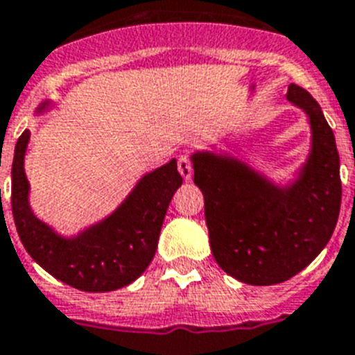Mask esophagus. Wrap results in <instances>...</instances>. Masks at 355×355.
<instances>
[{"label":"esophagus","instance_id":"obj_1","mask_svg":"<svg viewBox=\"0 0 355 355\" xmlns=\"http://www.w3.org/2000/svg\"><path fill=\"white\" fill-rule=\"evenodd\" d=\"M178 171L183 175L184 181L192 180V163H190V157L187 154L180 156V159H178Z\"/></svg>","mask_w":355,"mask_h":355}]
</instances>
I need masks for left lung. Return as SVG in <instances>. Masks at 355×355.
Wrapping results in <instances>:
<instances>
[{
	"instance_id": "1",
	"label": "left lung",
	"mask_w": 355,
	"mask_h": 355,
	"mask_svg": "<svg viewBox=\"0 0 355 355\" xmlns=\"http://www.w3.org/2000/svg\"><path fill=\"white\" fill-rule=\"evenodd\" d=\"M285 99L306 114L310 125L309 156L288 183H276L227 152L190 156L214 259L247 285H277L300 274L327 247L339 218L341 178L332 128L304 89L292 83Z\"/></svg>"
}]
</instances>
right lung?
<instances>
[{
    "label": "right lung",
    "mask_w": 355,
    "mask_h": 355,
    "mask_svg": "<svg viewBox=\"0 0 355 355\" xmlns=\"http://www.w3.org/2000/svg\"><path fill=\"white\" fill-rule=\"evenodd\" d=\"M51 107L46 99L34 114L41 116ZM28 141L26 128L17 139L12 161V216L25 250L51 276L83 292H112L130 285L150 265L166 209L183 183L175 159L143 174L107 218L74 236H63L41 221L31 207L25 174Z\"/></svg>",
    "instance_id": "right-lung-1"
}]
</instances>
